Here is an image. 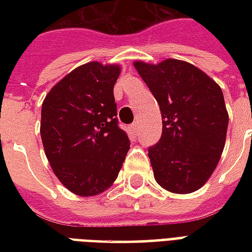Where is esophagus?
Instances as JSON below:
<instances>
[{
  "instance_id": "34e87169",
  "label": "esophagus",
  "mask_w": 252,
  "mask_h": 252,
  "mask_svg": "<svg viewBox=\"0 0 252 252\" xmlns=\"http://www.w3.org/2000/svg\"><path fill=\"white\" fill-rule=\"evenodd\" d=\"M131 128L133 132H137V129H139V121H135V123L131 126Z\"/></svg>"
}]
</instances>
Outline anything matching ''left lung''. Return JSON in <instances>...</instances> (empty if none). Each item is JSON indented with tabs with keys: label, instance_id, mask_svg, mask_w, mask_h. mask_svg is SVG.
<instances>
[{
	"label": "left lung",
	"instance_id": "1",
	"mask_svg": "<svg viewBox=\"0 0 252 252\" xmlns=\"http://www.w3.org/2000/svg\"><path fill=\"white\" fill-rule=\"evenodd\" d=\"M133 66L158 101L162 136L148 148L154 177L171 193L186 194L209 180L220 160L228 112L220 86L198 67L178 59Z\"/></svg>",
	"mask_w": 252,
	"mask_h": 252
}]
</instances>
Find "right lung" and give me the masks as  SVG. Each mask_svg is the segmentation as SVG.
Wrapping results in <instances>:
<instances>
[{
  "label": "right lung",
  "mask_w": 252,
  "mask_h": 252,
  "mask_svg": "<svg viewBox=\"0 0 252 252\" xmlns=\"http://www.w3.org/2000/svg\"><path fill=\"white\" fill-rule=\"evenodd\" d=\"M120 71L119 64L89 62L68 72L43 101L46 157L74 194L97 195L110 188L129 150L113 95Z\"/></svg>",
  "instance_id": "1"
}]
</instances>
